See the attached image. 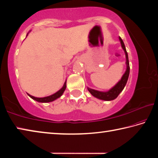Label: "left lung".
<instances>
[{
  "instance_id": "1",
  "label": "left lung",
  "mask_w": 158,
  "mask_h": 158,
  "mask_svg": "<svg viewBox=\"0 0 158 158\" xmlns=\"http://www.w3.org/2000/svg\"><path fill=\"white\" fill-rule=\"evenodd\" d=\"M119 40L120 41H121L122 48L123 49L124 52L125 53V56H126V64H127L126 71H125L123 76L122 77L121 79L118 82V84L107 92H100V91H98V90H93L88 88V90H89V91L91 93V95H93L95 98L100 99V100L109 101V100H113L114 99H116L118 97V95L120 94V93L123 90L124 87L125 86L126 83L127 81L128 77H129V74H130L129 60H128L127 53L126 49H125L124 42L123 41V40L121 38V37H119Z\"/></svg>"
}]
</instances>
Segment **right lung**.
Instances as JSON below:
<instances>
[{
  "mask_svg": "<svg viewBox=\"0 0 158 158\" xmlns=\"http://www.w3.org/2000/svg\"><path fill=\"white\" fill-rule=\"evenodd\" d=\"M65 89H66V81L65 82V84H64L62 89L58 90V92L54 93V94H53L50 96H47V97H44V98H35V97H33V96H32L29 94H28V95L30 96L32 99H33V100L39 102H52L53 100H56L57 98H60V96L63 95V92L65 91Z\"/></svg>",
  "mask_w": 158,
  "mask_h": 158,
  "instance_id": "1",
  "label": "right lung"
}]
</instances>
